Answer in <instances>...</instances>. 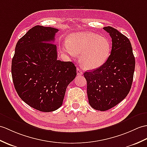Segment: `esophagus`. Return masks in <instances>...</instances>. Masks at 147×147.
<instances>
[{"label":"esophagus","mask_w":147,"mask_h":147,"mask_svg":"<svg viewBox=\"0 0 147 147\" xmlns=\"http://www.w3.org/2000/svg\"><path fill=\"white\" fill-rule=\"evenodd\" d=\"M76 72H77V75H83V72H82V71L80 69L79 67L77 68V70H76Z\"/></svg>","instance_id":"34e87169"}]
</instances>
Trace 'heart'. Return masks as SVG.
<instances>
[{
  "mask_svg": "<svg viewBox=\"0 0 147 147\" xmlns=\"http://www.w3.org/2000/svg\"><path fill=\"white\" fill-rule=\"evenodd\" d=\"M64 53L71 56H80V62L86 69L100 67L110 55L111 44L108 39L93 32H78L68 36Z\"/></svg>",
  "mask_w": 147,
  "mask_h": 147,
  "instance_id": "1",
  "label": "heart"
}]
</instances>
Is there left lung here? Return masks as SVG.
Returning a JSON list of instances; mask_svg holds the SVG:
<instances>
[{
    "label": "left lung",
    "mask_w": 147,
    "mask_h": 147,
    "mask_svg": "<svg viewBox=\"0 0 147 147\" xmlns=\"http://www.w3.org/2000/svg\"><path fill=\"white\" fill-rule=\"evenodd\" d=\"M112 39V48L107 61L97 69L85 72L87 94L91 107L108 110L125 99L131 89L135 66L131 44L113 27H103Z\"/></svg>",
    "instance_id": "obj_1"
}]
</instances>
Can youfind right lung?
<instances>
[{
	"mask_svg": "<svg viewBox=\"0 0 147 147\" xmlns=\"http://www.w3.org/2000/svg\"><path fill=\"white\" fill-rule=\"evenodd\" d=\"M58 30L33 27L18 40L12 60V80L19 97L43 112L61 107L68 84L76 76L72 62L57 59V47L52 42Z\"/></svg>",
	"mask_w": 147,
	"mask_h": 147,
	"instance_id": "add662e5",
	"label": "right lung"
}]
</instances>
